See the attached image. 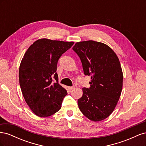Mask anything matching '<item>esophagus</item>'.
Segmentation results:
<instances>
[{
    "instance_id": "esophagus-1",
    "label": "esophagus",
    "mask_w": 146,
    "mask_h": 146,
    "mask_svg": "<svg viewBox=\"0 0 146 146\" xmlns=\"http://www.w3.org/2000/svg\"><path fill=\"white\" fill-rule=\"evenodd\" d=\"M66 88H67V89L69 90H72L75 88V86H67Z\"/></svg>"
}]
</instances>
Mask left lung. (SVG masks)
Instances as JSON below:
<instances>
[{
    "instance_id": "left-lung-1",
    "label": "left lung",
    "mask_w": 146,
    "mask_h": 146,
    "mask_svg": "<svg viewBox=\"0 0 146 146\" xmlns=\"http://www.w3.org/2000/svg\"><path fill=\"white\" fill-rule=\"evenodd\" d=\"M72 49L80 57L84 74L91 76V87L82 89L78 108L90 120L102 121L114 111L122 90L123 73L118 57L107 44L92 40L77 42Z\"/></svg>"
}]
</instances>
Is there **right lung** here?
Instances as JSON below:
<instances>
[{"label":"right lung","instance_id":"add662e5","mask_svg":"<svg viewBox=\"0 0 146 146\" xmlns=\"http://www.w3.org/2000/svg\"><path fill=\"white\" fill-rule=\"evenodd\" d=\"M74 43L42 38L25 52L19 66V84L26 103L36 116H50L61 108L68 93L58 83L56 65Z\"/></svg>","mask_w":146,"mask_h":146}]
</instances>
